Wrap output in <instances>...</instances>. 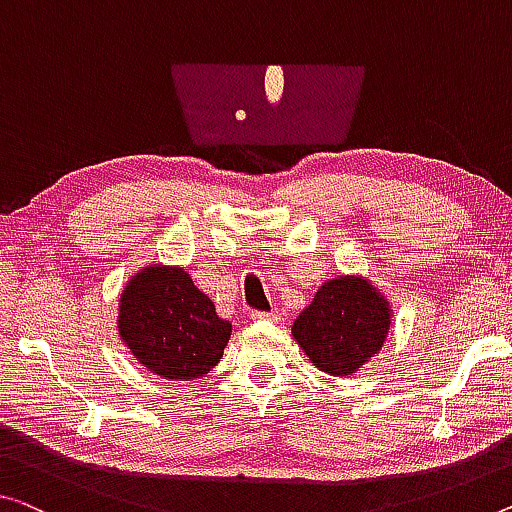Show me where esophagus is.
I'll use <instances>...</instances> for the list:
<instances>
[{
  "instance_id": "1",
  "label": "esophagus",
  "mask_w": 512,
  "mask_h": 512,
  "mask_svg": "<svg viewBox=\"0 0 512 512\" xmlns=\"http://www.w3.org/2000/svg\"><path fill=\"white\" fill-rule=\"evenodd\" d=\"M251 320H254V322H261V320H277V316H274V313L254 311V313H251Z\"/></svg>"
}]
</instances>
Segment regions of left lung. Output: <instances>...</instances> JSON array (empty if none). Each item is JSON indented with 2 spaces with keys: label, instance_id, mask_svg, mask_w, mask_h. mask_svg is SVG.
<instances>
[{
  "label": "left lung",
  "instance_id": "left-lung-1",
  "mask_svg": "<svg viewBox=\"0 0 512 512\" xmlns=\"http://www.w3.org/2000/svg\"><path fill=\"white\" fill-rule=\"evenodd\" d=\"M391 327L387 295L368 277L341 274L322 283L290 334L318 371L345 377L384 348Z\"/></svg>",
  "mask_w": 512,
  "mask_h": 512
}]
</instances>
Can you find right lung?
Returning <instances> with one entry per match:
<instances>
[{"label": "right lung", "mask_w": 512, "mask_h": 512, "mask_svg": "<svg viewBox=\"0 0 512 512\" xmlns=\"http://www.w3.org/2000/svg\"><path fill=\"white\" fill-rule=\"evenodd\" d=\"M119 338L146 371L190 382L219 364L233 325L183 267L148 263L121 290Z\"/></svg>", "instance_id": "right-lung-1"}]
</instances>
